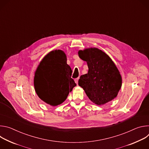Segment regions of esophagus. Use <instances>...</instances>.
<instances>
[{
    "mask_svg": "<svg viewBox=\"0 0 149 149\" xmlns=\"http://www.w3.org/2000/svg\"><path fill=\"white\" fill-rule=\"evenodd\" d=\"M78 79H79V78H75V83L78 85Z\"/></svg>",
    "mask_w": 149,
    "mask_h": 149,
    "instance_id": "1",
    "label": "esophagus"
}]
</instances>
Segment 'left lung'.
Returning <instances> with one entry per match:
<instances>
[{
  "instance_id": "1",
  "label": "left lung",
  "mask_w": 149,
  "mask_h": 149,
  "mask_svg": "<svg viewBox=\"0 0 149 149\" xmlns=\"http://www.w3.org/2000/svg\"><path fill=\"white\" fill-rule=\"evenodd\" d=\"M78 54L88 67V73L80 77L78 85L89 99L98 105L114 100L121 87L122 78L111 58L97 48L79 50Z\"/></svg>"
}]
</instances>
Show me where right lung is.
Wrapping results in <instances>:
<instances>
[{"label": "right lung", "instance_id": "right-lung-1", "mask_svg": "<svg viewBox=\"0 0 149 149\" xmlns=\"http://www.w3.org/2000/svg\"><path fill=\"white\" fill-rule=\"evenodd\" d=\"M67 61V55L63 51H52L41 60L35 72L36 93L50 105L56 106L65 101L77 86L71 78L72 71Z\"/></svg>", "mask_w": 149, "mask_h": 149}]
</instances>
